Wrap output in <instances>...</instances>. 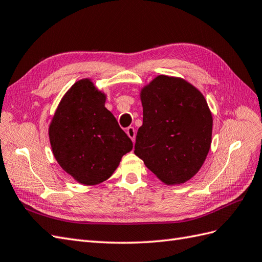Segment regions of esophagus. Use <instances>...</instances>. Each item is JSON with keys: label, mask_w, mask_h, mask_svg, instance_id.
Here are the masks:
<instances>
[{"label": "esophagus", "mask_w": 262, "mask_h": 262, "mask_svg": "<svg viewBox=\"0 0 262 262\" xmlns=\"http://www.w3.org/2000/svg\"><path fill=\"white\" fill-rule=\"evenodd\" d=\"M126 133H127V135L129 136V138L133 140V142H135V137H136L135 128H134V127H132V126H129L128 128L126 129Z\"/></svg>", "instance_id": "34e87169"}]
</instances>
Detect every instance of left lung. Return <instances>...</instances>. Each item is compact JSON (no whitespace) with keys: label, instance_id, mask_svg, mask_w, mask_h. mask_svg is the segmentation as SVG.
I'll use <instances>...</instances> for the list:
<instances>
[{"label":"left lung","instance_id":"8db88e82","mask_svg":"<svg viewBox=\"0 0 262 262\" xmlns=\"http://www.w3.org/2000/svg\"><path fill=\"white\" fill-rule=\"evenodd\" d=\"M143 125L134 152L167 185L183 184L203 166L212 116L205 97L182 78L157 76L140 94Z\"/></svg>","mask_w":262,"mask_h":262}]
</instances>
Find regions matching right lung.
I'll return each instance as SVG.
<instances>
[{
    "label": "right lung",
    "mask_w": 262,
    "mask_h": 262,
    "mask_svg": "<svg viewBox=\"0 0 262 262\" xmlns=\"http://www.w3.org/2000/svg\"><path fill=\"white\" fill-rule=\"evenodd\" d=\"M53 154L77 182L96 185L110 178L133 142L105 107V95L90 79L74 84L50 126Z\"/></svg>",
    "instance_id": "1"
}]
</instances>
